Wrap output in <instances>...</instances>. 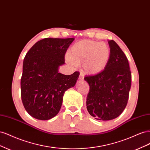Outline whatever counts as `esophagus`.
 <instances>
[{"label":"esophagus","instance_id":"1","mask_svg":"<svg viewBox=\"0 0 150 150\" xmlns=\"http://www.w3.org/2000/svg\"><path fill=\"white\" fill-rule=\"evenodd\" d=\"M83 79H84V74L83 73H80L79 76V79L83 80Z\"/></svg>","mask_w":150,"mask_h":150}]
</instances>
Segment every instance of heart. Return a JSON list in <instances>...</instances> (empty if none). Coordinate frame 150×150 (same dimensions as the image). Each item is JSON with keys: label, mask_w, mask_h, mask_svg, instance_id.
Listing matches in <instances>:
<instances>
[{"label": "heart", "mask_w": 150, "mask_h": 150, "mask_svg": "<svg viewBox=\"0 0 150 150\" xmlns=\"http://www.w3.org/2000/svg\"><path fill=\"white\" fill-rule=\"evenodd\" d=\"M68 55L67 61L70 64H83L86 73L96 74L106 67L110 59L111 50L108 45L104 42L82 40L70 48Z\"/></svg>", "instance_id": "obj_1"}]
</instances>
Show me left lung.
Returning <instances> with one entry per match:
<instances>
[{
    "mask_svg": "<svg viewBox=\"0 0 150 150\" xmlns=\"http://www.w3.org/2000/svg\"><path fill=\"white\" fill-rule=\"evenodd\" d=\"M108 43L111 56L106 67L99 73L84 78L90 88L87 110L90 115L101 121L113 120L121 114L128 103L131 84L128 59L115 41Z\"/></svg>",
    "mask_w": 150,
    "mask_h": 150,
    "instance_id": "1",
    "label": "left lung"
}]
</instances>
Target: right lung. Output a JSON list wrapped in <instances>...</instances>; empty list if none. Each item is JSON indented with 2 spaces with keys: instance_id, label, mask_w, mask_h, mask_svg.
Listing matches in <instances>:
<instances>
[{
  "instance_id": "1",
  "label": "right lung",
  "mask_w": 150,
  "mask_h": 150,
  "mask_svg": "<svg viewBox=\"0 0 150 150\" xmlns=\"http://www.w3.org/2000/svg\"><path fill=\"white\" fill-rule=\"evenodd\" d=\"M74 38H45L26 54L21 79V99L26 111L40 120L52 118L59 111L66 90L74 87L79 72L64 75L58 72Z\"/></svg>"
}]
</instances>
